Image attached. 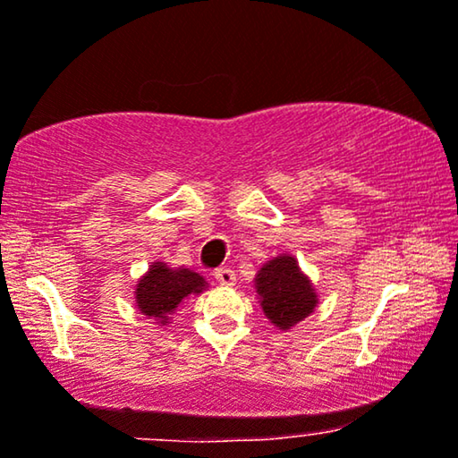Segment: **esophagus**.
<instances>
[{
  "label": "esophagus",
  "instance_id": "esophagus-1",
  "mask_svg": "<svg viewBox=\"0 0 458 458\" xmlns=\"http://www.w3.org/2000/svg\"><path fill=\"white\" fill-rule=\"evenodd\" d=\"M215 277H216V281H218V284H221V285H227V287L235 285V271H233V268H229V267L216 268Z\"/></svg>",
  "mask_w": 458,
  "mask_h": 458
}]
</instances>
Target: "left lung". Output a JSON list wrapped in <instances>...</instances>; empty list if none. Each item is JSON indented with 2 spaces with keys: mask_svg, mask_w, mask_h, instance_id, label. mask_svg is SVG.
<instances>
[{
  "mask_svg": "<svg viewBox=\"0 0 458 458\" xmlns=\"http://www.w3.org/2000/svg\"><path fill=\"white\" fill-rule=\"evenodd\" d=\"M256 290L262 310L279 329L293 327L317 306V293L292 256L268 260L256 275Z\"/></svg>",
  "mask_w": 458,
  "mask_h": 458,
  "instance_id": "obj_1",
  "label": "left lung"
}]
</instances>
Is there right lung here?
<instances>
[{
	"mask_svg": "<svg viewBox=\"0 0 458 458\" xmlns=\"http://www.w3.org/2000/svg\"><path fill=\"white\" fill-rule=\"evenodd\" d=\"M204 277L190 268H168L162 262H154L149 273L137 285L135 298L143 315L160 318L166 323V315L177 309L181 300L190 293L204 290Z\"/></svg>",
	"mask_w": 458,
	"mask_h": 458,
	"instance_id": "right-lung-1",
	"label": "right lung"
}]
</instances>
